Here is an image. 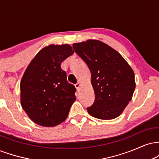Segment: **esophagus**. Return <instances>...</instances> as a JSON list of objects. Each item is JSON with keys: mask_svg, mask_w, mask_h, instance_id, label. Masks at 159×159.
I'll use <instances>...</instances> for the list:
<instances>
[{"mask_svg": "<svg viewBox=\"0 0 159 159\" xmlns=\"http://www.w3.org/2000/svg\"><path fill=\"white\" fill-rule=\"evenodd\" d=\"M75 88L78 90H79L80 87H81V83H80V82H78L77 84H75Z\"/></svg>", "mask_w": 159, "mask_h": 159, "instance_id": "obj_1", "label": "esophagus"}]
</instances>
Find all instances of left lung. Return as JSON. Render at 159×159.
<instances>
[{"label":"left lung","instance_id":"left-lung-1","mask_svg":"<svg viewBox=\"0 0 159 159\" xmlns=\"http://www.w3.org/2000/svg\"><path fill=\"white\" fill-rule=\"evenodd\" d=\"M75 52L87 63L95 93L93 105L87 107L91 116L115 119L132 100L135 81L132 67L119 52L96 39L74 43Z\"/></svg>","mask_w":159,"mask_h":159}]
</instances>
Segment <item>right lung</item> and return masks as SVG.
<instances>
[{"label": "right lung", "mask_w": 159, "mask_h": 159, "mask_svg": "<svg viewBox=\"0 0 159 159\" xmlns=\"http://www.w3.org/2000/svg\"><path fill=\"white\" fill-rule=\"evenodd\" d=\"M74 54L68 44L49 45L36 54L20 84L21 105L32 121L45 127L63 123L75 101L76 89L66 79L62 62Z\"/></svg>", "instance_id": "obj_1"}]
</instances>
